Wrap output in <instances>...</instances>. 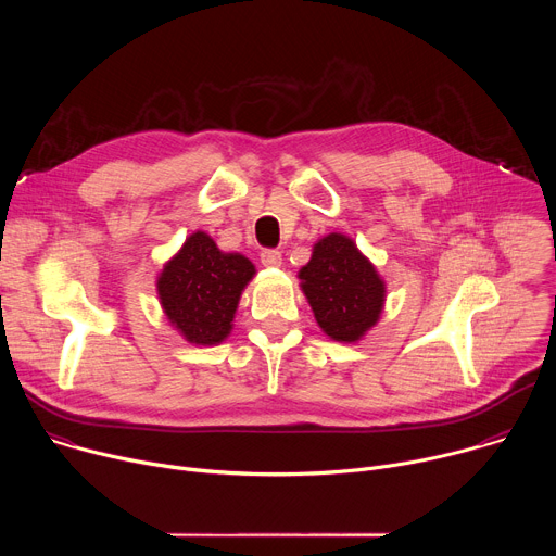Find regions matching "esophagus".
<instances>
[{"instance_id":"1","label":"esophagus","mask_w":556,"mask_h":556,"mask_svg":"<svg viewBox=\"0 0 556 556\" xmlns=\"http://www.w3.org/2000/svg\"><path fill=\"white\" fill-rule=\"evenodd\" d=\"M260 257H262V264L268 268H279L283 264L281 251H277V249H266V251H262Z\"/></svg>"}]
</instances>
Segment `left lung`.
Masks as SVG:
<instances>
[{
  "instance_id": "1",
  "label": "left lung",
  "mask_w": 556,
  "mask_h": 556,
  "mask_svg": "<svg viewBox=\"0 0 556 556\" xmlns=\"http://www.w3.org/2000/svg\"><path fill=\"white\" fill-rule=\"evenodd\" d=\"M299 279L316 324L330 339L354 343L376 326L384 283L350 237L332 232L316 242Z\"/></svg>"
}]
</instances>
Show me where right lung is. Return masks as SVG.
<instances>
[{"label": "right lung", "mask_w": 556, "mask_h": 556, "mask_svg": "<svg viewBox=\"0 0 556 556\" xmlns=\"http://www.w3.org/2000/svg\"><path fill=\"white\" fill-rule=\"evenodd\" d=\"M255 266L222 253L206 232H193L157 277V294L169 321L189 343L215 345L232 328V316Z\"/></svg>", "instance_id": "right-lung-1"}]
</instances>
